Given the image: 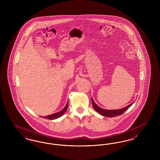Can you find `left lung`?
I'll list each match as a JSON object with an SVG mask.
<instances>
[{
  "label": "left lung",
  "instance_id": "1",
  "mask_svg": "<svg viewBox=\"0 0 160 160\" xmlns=\"http://www.w3.org/2000/svg\"><path fill=\"white\" fill-rule=\"evenodd\" d=\"M92 102V106L93 107V108L95 110L96 112H97L98 113H99V114L104 116L108 118H112L116 116H119L121 114H123L126 110H127L132 105L133 103L129 104L128 106L122 108L121 109H118V110H106V109H104L102 108L99 106H98L96 103L94 102L93 99L91 98Z\"/></svg>",
  "mask_w": 160,
  "mask_h": 160
}]
</instances>
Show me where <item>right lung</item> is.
Segmentation results:
<instances>
[{
	"instance_id": "obj_1",
	"label": "right lung",
	"mask_w": 160,
	"mask_h": 160,
	"mask_svg": "<svg viewBox=\"0 0 160 160\" xmlns=\"http://www.w3.org/2000/svg\"><path fill=\"white\" fill-rule=\"evenodd\" d=\"M68 108V102H67V104H66V106L60 112H57V113H54V114L48 115V116H44V117H42V118H45V119H50V120H54V119H58V118H60L61 116H62L63 114H64V113L66 112V111L67 110Z\"/></svg>"
}]
</instances>
